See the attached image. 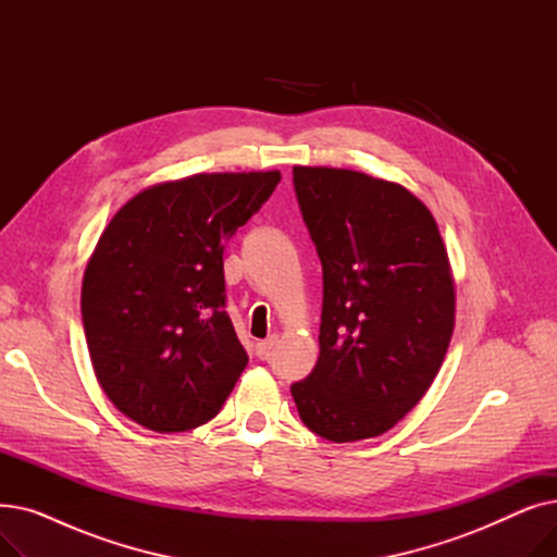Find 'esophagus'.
Listing matches in <instances>:
<instances>
[{"label": "esophagus", "mask_w": 557, "mask_h": 557, "mask_svg": "<svg viewBox=\"0 0 557 557\" xmlns=\"http://www.w3.org/2000/svg\"><path fill=\"white\" fill-rule=\"evenodd\" d=\"M275 343H277V334H271L269 338L259 341V343H257V355H259V357H267V355L271 352V349L275 347Z\"/></svg>", "instance_id": "34e87169"}]
</instances>
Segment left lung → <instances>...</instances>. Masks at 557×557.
Listing matches in <instances>:
<instances>
[{"mask_svg":"<svg viewBox=\"0 0 557 557\" xmlns=\"http://www.w3.org/2000/svg\"><path fill=\"white\" fill-rule=\"evenodd\" d=\"M323 263L320 355L290 386L300 420L332 443L393 429L431 388L456 323V288L426 205L374 175L294 166Z\"/></svg>","mask_w":557,"mask_h":557,"instance_id":"1","label":"left lung"}]
</instances>
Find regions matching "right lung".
<instances>
[{"mask_svg": "<svg viewBox=\"0 0 557 557\" xmlns=\"http://www.w3.org/2000/svg\"><path fill=\"white\" fill-rule=\"evenodd\" d=\"M280 178L227 171L158 183L101 232L83 275V330L99 386L139 426L210 422L248 366L225 311L223 244Z\"/></svg>", "mask_w": 557, "mask_h": 557, "instance_id": "right-lung-1", "label": "right lung"}]
</instances>
